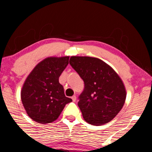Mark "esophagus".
<instances>
[{
    "label": "esophagus",
    "mask_w": 152,
    "mask_h": 152,
    "mask_svg": "<svg viewBox=\"0 0 152 152\" xmlns=\"http://www.w3.org/2000/svg\"><path fill=\"white\" fill-rule=\"evenodd\" d=\"M71 99H72V100H73V102H76V96H73L72 97H71Z\"/></svg>",
    "instance_id": "34e87169"
}]
</instances>
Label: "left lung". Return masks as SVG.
Segmentation results:
<instances>
[{"label":"left lung","mask_w":152,"mask_h":152,"mask_svg":"<svg viewBox=\"0 0 152 152\" xmlns=\"http://www.w3.org/2000/svg\"><path fill=\"white\" fill-rule=\"evenodd\" d=\"M69 64L84 81L78 106L85 121L94 126L111 121L126 100L120 76L109 64L94 57L71 56Z\"/></svg>","instance_id":"left-lung-1"}]
</instances>
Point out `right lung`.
<instances>
[{
	"mask_svg": "<svg viewBox=\"0 0 152 152\" xmlns=\"http://www.w3.org/2000/svg\"><path fill=\"white\" fill-rule=\"evenodd\" d=\"M69 56L48 57L35 66L23 85L20 97L26 113L37 123L57 119L66 104L72 102L64 94L59 76L69 64Z\"/></svg>",
	"mask_w": 152,
	"mask_h": 152,
	"instance_id": "add662e5",
	"label": "right lung"
}]
</instances>
